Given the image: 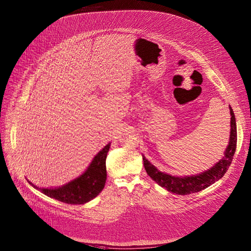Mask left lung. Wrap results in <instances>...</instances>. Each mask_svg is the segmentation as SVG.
<instances>
[{"instance_id": "obj_1", "label": "left lung", "mask_w": 251, "mask_h": 251, "mask_svg": "<svg viewBox=\"0 0 251 251\" xmlns=\"http://www.w3.org/2000/svg\"><path fill=\"white\" fill-rule=\"evenodd\" d=\"M230 113L231 131L229 144L225 150L223 158L219 160V162H217L210 169L196 176L193 175L188 176H175L160 172L145 156H143L144 166L148 175L160 186L177 195H188L191 193L199 192L201 190H203L204 188L208 187L209 185L213 184L215 181L219 180L225 175L229 166L231 165L233 156L237 148V125L235 114L231 106Z\"/></svg>"}]
</instances>
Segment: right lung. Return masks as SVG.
Here are the masks:
<instances>
[{"label":"right lung","instance_id":"1","mask_svg":"<svg viewBox=\"0 0 251 251\" xmlns=\"http://www.w3.org/2000/svg\"><path fill=\"white\" fill-rule=\"evenodd\" d=\"M109 148L110 143L98 152L81 176L63 186L42 188L29 182L33 187L55 200L71 204L85 203L97 197L104 187L106 180L105 159Z\"/></svg>","mask_w":251,"mask_h":251}]
</instances>
